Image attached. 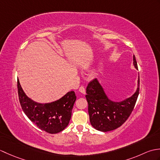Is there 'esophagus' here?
<instances>
[{
    "mask_svg": "<svg viewBox=\"0 0 160 160\" xmlns=\"http://www.w3.org/2000/svg\"><path fill=\"white\" fill-rule=\"evenodd\" d=\"M79 91L80 93H82V94H85L86 93V90H85V88H84V87L81 86L80 88H79Z\"/></svg>",
    "mask_w": 160,
    "mask_h": 160,
    "instance_id": "34e87169",
    "label": "esophagus"
}]
</instances>
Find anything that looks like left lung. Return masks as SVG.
I'll use <instances>...</instances> for the list:
<instances>
[{"label":"left lung","instance_id":"left-lung-1","mask_svg":"<svg viewBox=\"0 0 160 160\" xmlns=\"http://www.w3.org/2000/svg\"><path fill=\"white\" fill-rule=\"evenodd\" d=\"M133 65L138 69L135 56ZM86 90L88 111L92 127L102 132L113 131L121 127L133 110L140 91V77H138V88L135 93L120 102L108 99L96 78L91 81Z\"/></svg>","mask_w":160,"mask_h":160}]
</instances>
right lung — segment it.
Masks as SVG:
<instances>
[{"mask_svg": "<svg viewBox=\"0 0 160 160\" xmlns=\"http://www.w3.org/2000/svg\"><path fill=\"white\" fill-rule=\"evenodd\" d=\"M20 105L27 116L37 127L48 133H58L69 124L76 96L73 91L50 103L36 102L26 96L19 80L17 81Z\"/></svg>", "mask_w": 160, "mask_h": 160, "instance_id": "add662e5", "label": "right lung"}]
</instances>
